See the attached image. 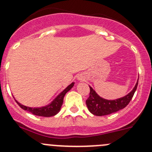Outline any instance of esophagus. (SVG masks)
I'll use <instances>...</instances> for the list:
<instances>
[{"label": "esophagus", "instance_id": "1", "mask_svg": "<svg viewBox=\"0 0 152 152\" xmlns=\"http://www.w3.org/2000/svg\"><path fill=\"white\" fill-rule=\"evenodd\" d=\"M79 80H82V78H81V77H79Z\"/></svg>", "mask_w": 152, "mask_h": 152}]
</instances>
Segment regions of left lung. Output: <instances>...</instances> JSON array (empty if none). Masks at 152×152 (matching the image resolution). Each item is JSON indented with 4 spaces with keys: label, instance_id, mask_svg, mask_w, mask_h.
Wrapping results in <instances>:
<instances>
[{
    "label": "left lung",
    "instance_id": "obj_1",
    "mask_svg": "<svg viewBox=\"0 0 152 152\" xmlns=\"http://www.w3.org/2000/svg\"><path fill=\"white\" fill-rule=\"evenodd\" d=\"M138 79L132 91L123 97L118 98L114 100H110L101 97L96 93L91 86L89 96L86 100V104L88 110L91 113L96 116H102L116 113L118 110L123 109L128 105V103L133 98V94L137 89Z\"/></svg>",
    "mask_w": 152,
    "mask_h": 152
}]
</instances>
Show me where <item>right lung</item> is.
Returning a JSON list of instances; mask_svg holds the SVG:
<instances>
[{"instance_id":"right-lung-1","label":"right lung","mask_w":152,"mask_h":152,"mask_svg":"<svg viewBox=\"0 0 152 152\" xmlns=\"http://www.w3.org/2000/svg\"><path fill=\"white\" fill-rule=\"evenodd\" d=\"M74 86V82L71 83V84L68 85L62 92L60 93L59 94L53 99L52 102L50 103L48 105L41 107H29L24 106L23 104H20L19 102L16 100V103L19 104L21 108H22L24 110H26L29 113H32L33 115H35L37 116L42 117H52L56 115L61 110V106H62L63 102V98H64L65 94L68 92L71 88Z\"/></svg>"}]
</instances>
